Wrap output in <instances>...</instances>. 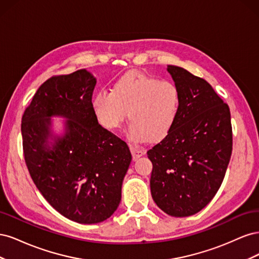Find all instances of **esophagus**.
Here are the masks:
<instances>
[{
    "instance_id": "obj_1",
    "label": "esophagus",
    "mask_w": 259,
    "mask_h": 259,
    "mask_svg": "<svg viewBox=\"0 0 259 259\" xmlns=\"http://www.w3.org/2000/svg\"><path fill=\"white\" fill-rule=\"evenodd\" d=\"M130 149H131V152L133 155V160H135V161L138 158H140V156L145 154V151L143 150V149L138 148L137 146H130Z\"/></svg>"
}]
</instances>
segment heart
Returning a JSON list of instances; mask_svg holds the SVG:
<instances>
[{
  "instance_id": "heart-1",
  "label": "heart",
  "mask_w": 259,
  "mask_h": 259,
  "mask_svg": "<svg viewBox=\"0 0 259 259\" xmlns=\"http://www.w3.org/2000/svg\"><path fill=\"white\" fill-rule=\"evenodd\" d=\"M92 105L99 123L108 130L119 128L128 111L127 137L134 143H145L166 136L173 128L182 95L173 82L130 71L114 82L112 91L99 90Z\"/></svg>"
}]
</instances>
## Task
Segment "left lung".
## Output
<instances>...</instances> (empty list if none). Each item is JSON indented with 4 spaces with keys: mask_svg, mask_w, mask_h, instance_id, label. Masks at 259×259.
Masks as SVG:
<instances>
[{
    "mask_svg": "<svg viewBox=\"0 0 259 259\" xmlns=\"http://www.w3.org/2000/svg\"><path fill=\"white\" fill-rule=\"evenodd\" d=\"M182 95L176 123L148 150L152 199L174 217L197 214L215 197L232 152L230 110L204 79L167 66Z\"/></svg>",
    "mask_w": 259,
    "mask_h": 259,
    "instance_id": "8db88e82",
    "label": "left lung"
}]
</instances>
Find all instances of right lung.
I'll return each instance as SVG.
<instances>
[{
  "instance_id": "right-lung-1",
  "label": "right lung",
  "mask_w": 259,
  "mask_h": 259,
  "mask_svg": "<svg viewBox=\"0 0 259 259\" xmlns=\"http://www.w3.org/2000/svg\"><path fill=\"white\" fill-rule=\"evenodd\" d=\"M96 79L85 69L45 81L23 112L25 161L36 188L62 216L79 224L106 221L121 202L132 161L126 143L98 123L92 96ZM51 116H62L54 136Z\"/></svg>"
}]
</instances>
